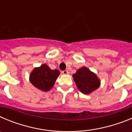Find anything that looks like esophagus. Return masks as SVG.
<instances>
[{
  "instance_id": "34e87169",
  "label": "esophagus",
  "mask_w": 132,
  "mask_h": 132,
  "mask_svg": "<svg viewBox=\"0 0 132 132\" xmlns=\"http://www.w3.org/2000/svg\"><path fill=\"white\" fill-rule=\"evenodd\" d=\"M62 73L64 75H67L69 73V71H67V70H64V71H62Z\"/></svg>"
}]
</instances>
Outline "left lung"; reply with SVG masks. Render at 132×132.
Here are the masks:
<instances>
[{
  "mask_svg": "<svg viewBox=\"0 0 132 132\" xmlns=\"http://www.w3.org/2000/svg\"><path fill=\"white\" fill-rule=\"evenodd\" d=\"M73 77L77 87L83 94H90L97 89L101 83L96 75L85 67L78 69Z\"/></svg>",
  "mask_w": 132,
  "mask_h": 132,
  "instance_id": "left-lung-1",
  "label": "left lung"
}]
</instances>
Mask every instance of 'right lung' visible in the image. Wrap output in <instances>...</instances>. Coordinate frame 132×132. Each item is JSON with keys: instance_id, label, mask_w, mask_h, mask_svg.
<instances>
[{"instance_id": "add662e5", "label": "right lung", "mask_w": 132, "mask_h": 132, "mask_svg": "<svg viewBox=\"0 0 132 132\" xmlns=\"http://www.w3.org/2000/svg\"><path fill=\"white\" fill-rule=\"evenodd\" d=\"M59 73L58 70H52L47 65L44 64L32 71L30 80L36 88L46 92L53 87Z\"/></svg>"}]
</instances>
